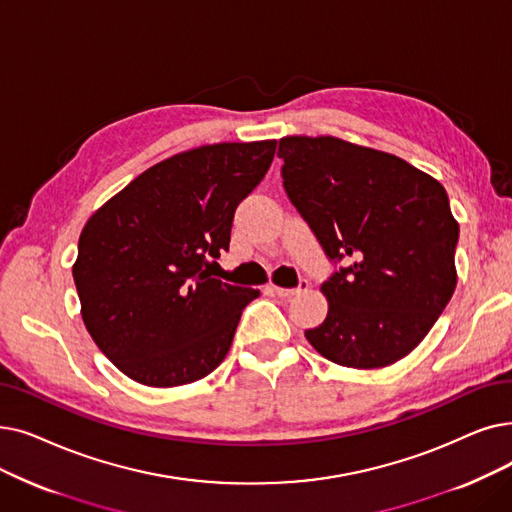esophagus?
I'll list each match as a JSON object with an SVG mask.
<instances>
[{
    "instance_id": "1",
    "label": "esophagus",
    "mask_w": 512,
    "mask_h": 512,
    "mask_svg": "<svg viewBox=\"0 0 512 512\" xmlns=\"http://www.w3.org/2000/svg\"><path fill=\"white\" fill-rule=\"evenodd\" d=\"M309 288V282L307 280H299V286L297 288H282V286H276V284H270L268 291L272 295H278V297H284V299H291V297H297L301 293H305Z\"/></svg>"
}]
</instances>
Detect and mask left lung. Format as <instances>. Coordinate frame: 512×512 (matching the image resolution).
<instances>
[{
    "instance_id": "1",
    "label": "left lung",
    "mask_w": 512,
    "mask_h": 512,
    "mask_svg": "<svg viewBox=\"0 0 512 512\" xmlns=\"http://www.w3.org/2000/svg\"><path fill=\"white\" fill-rule=\"evenodd\" d=\"M284 190L330 261L326 320L305 337L326 360L385 368L422 341L456 288L458 221L429 173L332 136H286Z\"/></svg>"
}]
</instances>
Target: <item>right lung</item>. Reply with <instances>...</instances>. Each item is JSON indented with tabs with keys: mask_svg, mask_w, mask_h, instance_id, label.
<instances>
[{
	"mask_svg": "<svg viewBox=\"0 0 512 512\" xmlns=\"http://www.w3.org/2000/svg\"><path fill=\"white\" fill-rule=\"evenodd\" d=\"M274 152L276 140L180 152L87 219L73 265L81 318L129 379L177 387L224 362L242 309L259 291L211 278L209 259L228 251L234 211Z\"/></svg>",
	"mask_w": 512,
	"mask_h": 512,
	"instance_id": "add662e5",
	"label": "right lung"
}]
</instances>
